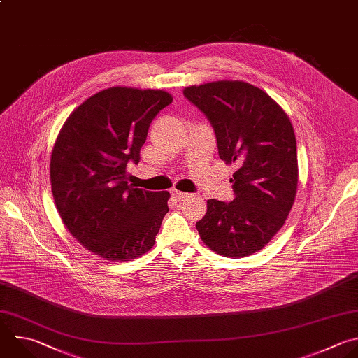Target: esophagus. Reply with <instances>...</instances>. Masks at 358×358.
<instances>
[{
    "label": "esophagus",
    "instance_id": "esophagus-1",
    "mask_svg": "<svg viewBox=\"0 0 358 358\" xmlns=\"http://www.w3.org/2000/svg\"><path fill=\"white\" fill-rule=\"evenodd\" d=\"M171 195H173V198H174L176 201H184V199L188 196V194L181 192V191H177V189H173V191H171Z\"/></svg>",
    "mask_w": 358,
    "mask_h": 358
}]
</instances>
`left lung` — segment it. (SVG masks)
<instances>
[{"instance_id": "8db88e82", "label": "left lung", "mask_w": 358, "mask_h": 358, "mask_svg": "<svg viewBox=\"0 0 358 358\" xmlns=\"http://www.w3.org/2000/svg\"><path fill=\"white\" fill-rule=\"evenodd\" d=\"M184 96L210 122L219 157L239 167L230 178L233 201L208 199L196 222L201 239L224 257L253 255L282 227L295 201L298 159L289 117L245 81L191 85Z\"/></svg>"}]
</instances>
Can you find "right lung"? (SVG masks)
<instances>
[{"label":"right lung","mask_w":358,"mask_h":358,"mask_svg":"<svg viewBox=\"0 0 358 358\" xmlns=\"http://www.w3.org/2000/svg\"><path fill=\"white\" fill-rule=\"evenodd\" d=\"M173 102L162 90L112 87L67 117L50 159L56 208L69 231L95 256L128 262L149 252L169 212L167 191L128 182L155 116Z\"/></svg>","instance_id":"right-lung-1"}]
</instances>
